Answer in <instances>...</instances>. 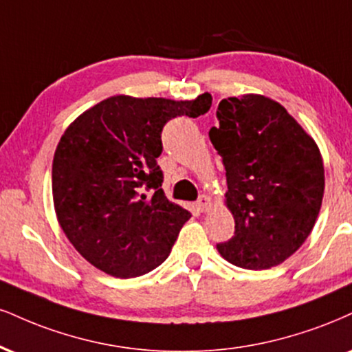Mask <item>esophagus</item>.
<instances>
[{
  "label": "esophagus",
  "instance_id": "34e87169",
  "mask_svg": "<svg viewBox=\"0 0 352 352\" xmlns=\"http://www.w3.org/2000/svg\"><path fill=\"white\" fill-rule=\"evenodd\" d=\"M211 206V200L208 197H206V195H201L200 198H198V201H197V210L198 211H206Z\"/></svg>",
  "mask_w": 352,
  "mask_h": 352
}]
</instances>
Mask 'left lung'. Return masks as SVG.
Instances as JSON below:
<instances>
[{
    "label": "left lung",
    "mask_w": 352,
    "mask_h": 352,
    "mask_svg": "<svg viewBox=\"0 0 352 352\" xmlns=\"http://www.w3.org/2000/svg\"><path fill=\"white\" fill-rule=\"evenodd\" d=\"M210 139L226 170L234 236L218 252L241 269L282 264L310 236L324 190L320 151L287 109L261 95L224 98Z\"/></svg>",
    "instance_id": "1"
}]
</instances>
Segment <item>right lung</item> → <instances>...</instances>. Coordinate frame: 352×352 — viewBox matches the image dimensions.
Returning <instances> with one entry per match:
<instances>
[{"mask_svg":"<svg viewBox=\"0 0 352 352\" xmlns=\"http://www.w3.org/2000/svg\"><path fill=\"white\" fill-rule=\"evenodd\" d=\"M210 107V93L193 101L118 95L63 133L52 164L55 213L74 248L96 269L131 278L167 259L192 214L160 188V134L172 118H198Z\"/></svg>","mask_w":352,"mask_h":352,"instance_id":"1","label":"right lung"}]
</instances>
